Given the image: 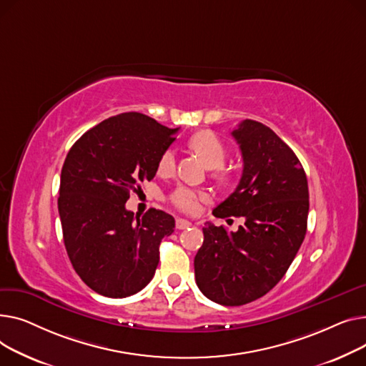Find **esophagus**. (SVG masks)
Segmentation results:
<instances>
[{
  "instance_id": "1",
  "label": "esophagus",
  "mask_w": 366,
  "mask_h": 366,
  "mask_svg": "<svg viewBox=\"0 0 366 366\" xmlns=\"http://www.w3.org/2000/svg\"><path fill=\"white\" fill-rule=\"evenodd\" d=\"M190 226H192V223L187 222V220H183V219H177V220H176V227H177L179 230H184V229H187V227H190Z\"/></svg>"
}]
</instances>
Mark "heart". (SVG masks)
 <instances>
[{
	"instance_id": "1",
	"label": "heart",
	"mask_w": 366,
	"mask_h": 366,
	"mask_svg": "<svg viewBox=\"0 0 366 366\" xmlns=\"http://www.w3.org/2000/svg\"><path fill=\"white\" fill-rule=\"evenodd\" d=\"M190 146L197 150L201 155L204 162L209 168H219L224 164L227 157V147L226 144L211 132H199L190 139ZM176 155L173 149H167L161 155L158 162V169L161 173H168L174 168ZM207 199V193L198 189H193L190 186H179L171 192L169 202L173 204L177 209L193 214L199 208V204Z\"/></svg>"
}]
</instances>
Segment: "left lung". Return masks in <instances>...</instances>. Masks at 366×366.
Segmentation results:
<instances>
[{
  "instance_id": "1",
  "label": "left lung",
  "mask_w": 366,
  "mask_h": 366,
  "mask_svg": "<svg viewBox=\"0 0 366 366\" xmlns=\"http://www.w3.org/2000/svg\"><path fill=\"white\" fill-rule=\"evenodd\" d=\"M232 136L242 152V177L212 214L244 217L245 224L230 233L202 227L195 277L212 302L242 306L267 294L291 266L307 229L309 187L292 149L269 127L245 119Z\"/></svg>"
}]
</instances>
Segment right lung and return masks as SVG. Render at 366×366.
Segmentation results:
<instances>
[{
  "label": "right lung",
  "mask_w": 366,
  "mask_h": 366,
  "mask_svg": "<svg viewBox=\"0 0 366 366\" xmlns=\"http://www.w3.org/2000/svg\"><path fill=\"white\" fill-rule=\"evenodd\" d=\"M177 130L139 112L119 114L84 133L64 159L57 199L64 247L100 295L130 297L152 281L174 217L155 208L134 216L125 202L155 177Z\"/></svg>",
  "instance_id": "1"
}]
</instances>
